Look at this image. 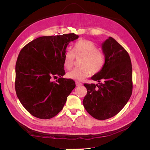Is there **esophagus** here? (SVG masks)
<instances>
[{
    "mask_svg": "<svg viewBox=\"0 0 150 150\" xmlns=\"http://www.w3.org/2000/svg\"><path fill=\"white\" fill-rule=\"evenodd\" d=\"M76 86H82V84L79 83V82H76Z\"/></svg>",
    "mask_w": 150,
    "mask_h": 150,
    "instance_id": "obj_1",
    "label": "esophagus"
}]
</instances>
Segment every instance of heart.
<instances>
[{
    "mask_svg": "<svg viewBox=\"0 0 150 150\" xmlns=\"http://www.w3.org/2000/svg\"><path fill=\"white\" fill-rule=\"evenodd\" d=\"M76 58H81V68L68 72L69 79L80 81L88 78L91 73L94 74L101 71L104 65V54L98 51L96 45L89 40H79L74 44V51L67 49L63 58V64L67 69H71Z\"/></svg>",
    "mask_w": 150,
    "mask_h": 150,
    "instance_id": "1",
    "label": "heart"
}]
</instances>
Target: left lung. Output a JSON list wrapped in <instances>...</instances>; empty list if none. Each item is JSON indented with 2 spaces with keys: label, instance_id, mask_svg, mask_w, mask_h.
<instances>
[{
  "label": "left lung",
  "instance_id": "1",
  "mask_svg": "<svg viewBox=\"0 0 150 150\" xmlns=\"http://www.w3.org/2000/svg\"><path fill=\"white\" fill-rule=\"evenodd\" d=\"M105 58L101 71L91 77L98 84H84L88 90L83 99L86 110L104 120L117 115L132 94V66L128 53L111 37L101 44Z\"/></svg>",
  "mask_w": 150,
  "mask_h": 150
}]
</instances>
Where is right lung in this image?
<instances>
[{
	"mask_svg": "<svg viewBox=\"0 0 150 150\" xmlns=\"http://www.w3.org/2000/svg\"><path fill=\"white\" fill-rule=\"evenodd\" d=\"M74 33L42 36L21 51L16 65L15 88L17 98L25 110L40 119H50L64 107L76 87L65 79L63 58L69 44L78 39ZM60 78L52 82V77Z\"/></svg>",
	"mask_w": 150,
	"mask_h": 150,
	"instance_id": "right-lung-1",
	"label": "right lung"
}]
</instances>
